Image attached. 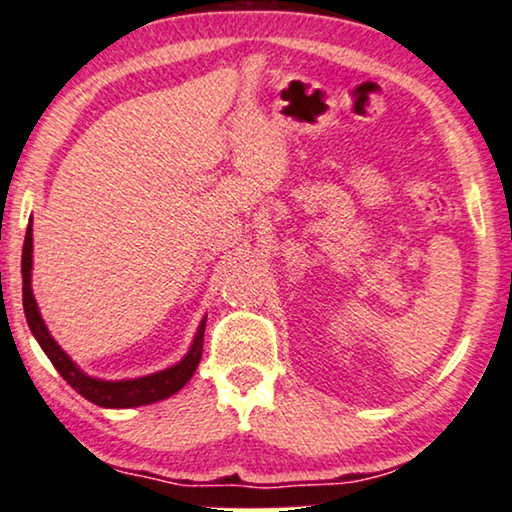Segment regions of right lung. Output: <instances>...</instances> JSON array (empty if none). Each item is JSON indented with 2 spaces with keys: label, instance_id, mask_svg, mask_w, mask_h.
I'll use <instances>...</instances> for the list:
<instances>
[{
  "label": "right lung",
  "instance_id": "right-lung-1",
  "mask_svg": "<svg viewBox=\"0 0 512 512\" xmlns=\"http://www.w3.org/2000/svg\"><path fill=\"white\" fill-rule=\"evenodd\" d=\"M32 220L27 225L25 234V246H23V306H25V318L27 325H30L34 338H37L41 350L46 352L50 362L57 369V373L67 380V383L74 387V390L92 403L102 408H134V406H148V403H157L162 399H169L171 394L183 390L187 380L192 378V373L197 371L199 359H201V348H204V327L206 318L199 322L197 334L192 338L190 350L181 359V362L169 366V369L150 373V376L141 378H129V380H102L92 378L88 373L81 371L74 359H71L67 352H64L50 331L43 322L37 299H34L32 292Z\"/></svg>",
  "mask_w": 512,
  "mask_h": 512
}]
</instances>
